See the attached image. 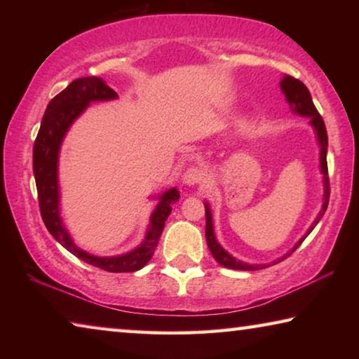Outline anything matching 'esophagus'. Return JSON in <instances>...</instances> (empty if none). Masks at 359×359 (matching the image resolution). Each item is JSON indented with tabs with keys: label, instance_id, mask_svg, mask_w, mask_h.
Masks as SVG:
<instances>
[{
	"label": "esophagus",
	"instance_id": "34e87169",
	"mask_svg": "<svg viewBox=\"0 0 359 359\" xmlns=\"http://www.w3.org/2000/svg\"><path fill=\"white\" fill-rule=\"evenodd\" d=\"M184 182L187 185H201V187H204L205 184H208V174H205L203 168L193 166L185 172Z\"/></svg>",
	"mask_w": 359,
	"mask_h": 359
}]
</instances>
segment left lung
Listing matches in <instances>:
<instances>
[{
    "mask_svg": "<svg viewBox=\"0 0 359 359\" xmlns=\"http://www.w3.org/2000/svg\"><path fill=\"white\" fill-rule=\"evenodd\" d=\"M280 87H282V92L285 93V98H287V101L290 102L291 111H293L294 114L302 115V117L311 118V125L313 126L315 131H317V137H318V142H320V168H321V172H323V180H325V196H323V208H321L318 217L315 218V222L312 223V226L309 228L306 236H304V238L299 242H297V244L278 261H282V259H285L287 257H290V255L293 253L296 248L302 244L304 239H306L307 236L312 233V229L317 226V223L321 220V217L325 215L326 208H327V203H330V193H331L330 175H327V161H326L327 133H326L325 121H323V118H321L320 112L317 111V107H315V104H313L311 92H309L306 85H304L299 81V79H294L293 76H288V74H285V77L282 79ZM205 241H208L209 250L212 253V257L215 258L217 263L224 266V267H228V269L258 271V269H264V267H267L266 264H255V266H252V264L242 263V261H238L236 258L231 257V255L226 250H223L222 245L218 244L217 239H215L214 224H212V215H210V210H209V205L208 204H205ZM278 261H276V263H278Z\"/></svg>",
    "mask_w": 359,
    "mask_h": 359,
    "instance_id": "8db88e82",
    "label": "left lung"
}]
</instances>
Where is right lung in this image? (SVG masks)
Listing matches in <instances>:
<instances>
[{
  "label": "right lung",
  "instance_id": "right-lung-1",
  "mask_svg": "<svg viewBox=\"0 0 359 359\" xmlns=\"http://www.w3.org/2000/svg\"><path fill=\"white\" fill-rule=\"evenodd\" d=\"M117 98V93L101 77H81L72 81L63 92L52 98L41 121V128L33 145V171L38 188L39 210L42 222L53 238L66 250L76 255L85 263L107 272H135L142 269L154 257V252L165 228V222L172 210V203L179 199L177 188L160 196L156 209L150 217V226L145 241L135 250L120 257L100 258L79 248L65 229L58 212V182L57 163L58 150L69 125L92 101Z\"/></svg>",
  "mask_w": 359,
  "mask_h": 359
}]
</instances>
